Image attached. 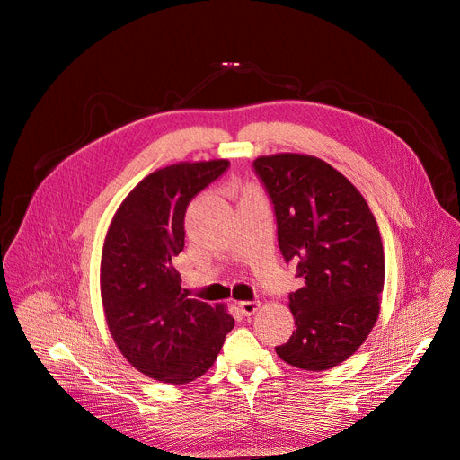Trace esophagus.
I'll return each mask as SVG.
<instances>
[{"mask_svg":"<svg viewBox=\"0 0 460 460\" xmlns=\"http://www.w3.org/2000/svg\"><path fill=\"white\" fill-rule=\"evenodd\" d=\"M238 307H240L242 314L252 316V314L260 309V302H258V300H252V302H238Z\"/></svg>","mask_w":460,"mask_h":460,"instance_id":"obj_1","label":"esophagus"}]
</instances>
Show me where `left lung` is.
Returning a JSON list of instances; mask_svg holds the SVG:
<instances>
[{"label": "left lung", "mask_w": 460, "mask_h": 460, "mask_svg": "<svg viewBox=\"0 0 460 460\" xmlns=\"http://www.w3.org/2000/svg\"><path fill=\"white\" fill-rule=\"evenodd\" d=\"M252 165L273 200L284 258L300 260L302 288L289 295L296 330L277 355L305 371L332 369L364 344L380 313L376 220L358 189L316 156L279 153Z\"/></svg>", "instance_id": "8db88e82"}]
</instances>
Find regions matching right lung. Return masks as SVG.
Here are the masks:
<instances>
[{
	"mask_svg": "<svg viewBox=\"0 0 460 460\" xmlns=\"http://www.w3.org/2000/svg\"><path fill=\"white\" fill-rule=\"evenodd\" d=\"M227 167L222 158L156 169L125 196L103 240L100 293L111 337L130 366L165 384L208 373L234 325L224 304L189 298L172 266L189 202Z\"/></svg>",
	"mask_w": 460,
	"mask_h": 460,
	"instance_id": "1",
	"label": "right lung"
}]
</instances>
